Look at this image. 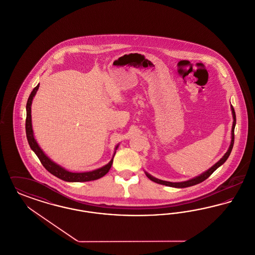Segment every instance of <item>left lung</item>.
<instances>
[{
    "mask_svg": "<svg viewBox=\"0 0 255 255\" xmlns=\"http://www.w3.org/2000/svg\"><path fill=\"white\" fill-rule=\"evenodd\" d=\"M231 113H232V118H233V122H232V128H231V144H230V147H229V149H228V151H227V153L221 158V159L217 161L213 166H211L209 169L206 170V172H204V173H202L201 175H199V176H197V177H194V178H192V179H190V180H188V181H184V182H167V181H162V180H159V179H157V178H155V177H153L152 175H150L149 173H147L146 171L145 175L152 181V182H157V183H159V184H162V185H166V186H170V187H175V188H184V187H188V186H192V185H195V184H198V183H200V182H204L205 180H206L215 170L219 168L221 165H223L225 162H226V160L228 159V158L230 157V155H231V150H232V147H233V143H234V129H235V125H236V116H235V111L233 109V107L231 106Z\"/></svg>",
    "mask_w": 255,
    "mask_h": 255,
    "instance_id": "left-lung-1",
    "label": "left lung"
}]
</instances>
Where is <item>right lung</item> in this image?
I'll list each match as a JSON object with an SVG mask.
<instances>
[{"label":"right lung","mask_w":255,"mask_h":255,"mask_svg":"<svg viewBox=\"0 0 255 255\" xmlns=\"http://www.w3.org/2000/svg\"><path fill=\"white\" fill-rule=\"evenodd\" d=\"M38 89H39V84L32 90L31 94L29 95V97L27 99V102H26L25 133H26V138H27L28 144L30 146L31 150L36 154L37 157L40 159L43 166L48 170L50 174H52L53 176L59 178L65 182H90V181H96L97 179H100L103 176H105L109 172L110 168L113 164L114 157H115L117 149L120 146V143L115 147V152H114L113 158L106 165H104V166H102L98 169L89 171V172H71V171H68V170L65 169L64 167H62L59 164L55 163L53 160H51L45 154V152L41 149V147L37 143L36 139L34 137V133H33V130H32V123H31V104H32L33 97H35V95H36Z\"/></svg>","instance_id":"obj_1"}]
</instances>
